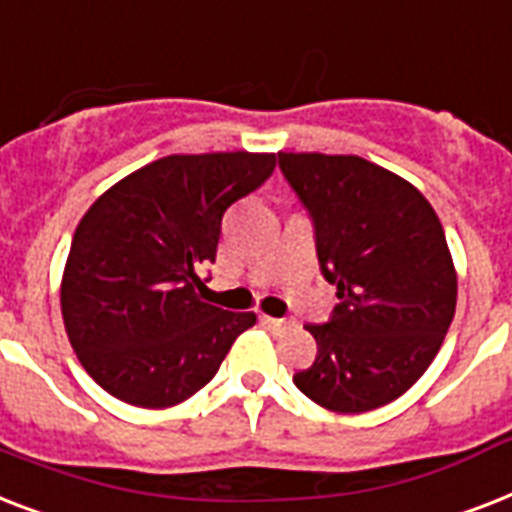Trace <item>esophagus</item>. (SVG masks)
<instances>
[{"label": "esophagus", "mask_w": 512, "mask_h": 512, "mask_svg": "<svg viewBox=\"0 0 512 512\" xmlns=\"http://www.w3.org/2000/svg\"><path fill=\"white\" fill-rule=\"evenodd\" d=\"M263 321H265V324H268V327H271V329H289V327H292V321H287V319H273V316H263Z\"/></svg>", "instance_id": "1"}]
</instances>
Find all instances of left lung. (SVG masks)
I'll return each mask as SVG.
<instances>
[{
  "label": "left lung",
  "mask_w": 512,
  "mask_h": 512,
  "mask_svg": "<svg viewBox=\"0 0 512 512\" xmlns=\"http://www.w3.org/2000/svg\"><path fill=\"white\" fill-rule=\"evenodd\" d=\"M313 220L316 255L340 303L311 324L319 353L295 385L329 412L404 396L446 337L457 273L441 220L412 183L361 156L279 154Z\"/></svg>",
  "instance_id": "1"
}]
</instances>
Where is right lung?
Segmentation results:
<instances>
[{
  "label": "right lung",
  "mask_w": 512,
  "mask_h": 512,
  "mask_svg": "<svg viewBox=\"0 0 512 512\" xmlns=\"http://www.w3.org/2000/svg\"><path fill=\"white\" fill-rule=\"evenodd\" d=\"M273 154H175L100 196L76 225L60 311L71 348L124 404L164 409L217 374L255 313L204 303L201 268L215 263L233 201L257 191Z\"/></svg>",
  "instance_id": "right-lung-1"
}]
</instances>
